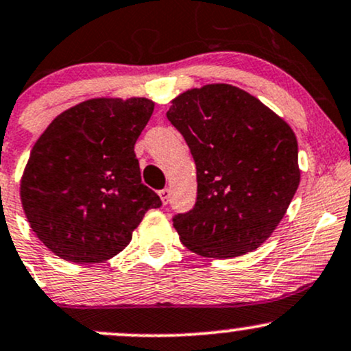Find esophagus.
I'll list each match as a JSON object with an SVG mask.
<instances>
[{
    "label": "esophagus",
    "instance_id": "34e87169",
    "mask_svg": "<svg viewBox=\"0 0 351 351\" xmlns=\"http://www.w3.org/2000/svg\"><path fill=\"white\" fill-rule=\"evenodd\" d=\"M158 195H160L163 205H167L168 199H169V190H168V188H163V190H160V191H158Z\"/></svg>",
    "mask_w": 351,
    "mask_h": 351
}]
</instances>
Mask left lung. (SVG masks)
Returning <instances> with one entry per match:
<instances>
[{
	"instance_id": "left-lung-1",
	"label": "left lung",
	"mask_w": 351,
	"mask_h": 351,
	"mask_svg": "<svg viewBox=\"0 0 351 351\" xmlns=\"http://www.w3.org/2000/svg\"><path fill=\"white\" fill-rule=\"evenodd\" d=\"M167 117L190 146L198 182L193 210L173 218L182 243L206 258L256 250L300 184L293 130L255 96L225 83L184 91Z\"/></svg>"
}]
</instances>
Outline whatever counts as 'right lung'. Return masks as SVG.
I'll use <instances>...</instances> for the list:
<instances>
[{
    "label": "right lung",
    "instance_id": "right-lung-1",
    "mask_svg": "<svg viewBox=\"0 0 351 351\" xmlns=\"http://www.w3.org/2000/svg\"><path fill=\"white\" fill-rule=\"evenodd\" d=\"M148 98H93L49 123L21 176L23 210L49 252L99 263L132 241L155 191L141 183L134 143L152 118Z\"/></svg>",
    "mask_w": 351,
    "mask_h": 351
}]
</instances>
